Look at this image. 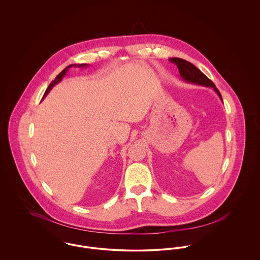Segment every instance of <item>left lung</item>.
Instances as JSON below:
<instances>
[{
    "label": "left lung",
    "mask_w": 260,
    "mask_h": 260,
    "mask_svg": "<svg viewBox=\"0 0 260 260\" xmlns=\"http://www.w3.org/2000/svg\"><path fill=\"white\" fill-rule=\"evenodd\" d=\"M169 61L174 63L177 66L181 78L185 82L213 88V90L217 93V95L219 96V98L222 101L221 94L218 91V89L216 88V86L214 85V83L209 78H207L205 75L203 74L197 67H195L190 62L183 60V59H180V58H171V59H169Z\"/></svg>",
    "instance_id": "obj_1"
}]
</instances>
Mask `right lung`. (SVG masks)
<instances>
[{
    "label": "right lung",
    "mask_w": 260,
    "mask_h": 260,
    "mask_svg": "<svg viewBox=\"0 0 260 260\" xmlns=\"http://www.w3.org/2000/svg\"><path fill=\"white\" fill-rule=\"evenodd\" d=\"M88 66V64H73V65H69V66H67L60 74L58 75L56 78H55V80L54 81H52L51 82V84L48 86V88H47V90H46V92H45V94H44V96H43V99L48 95V93L52 90V88L57 84V83H59L61 80H62V78L66 75V73L68 72V70L70 69V68H72V67H80V68H83V67H87Z\"/></svg>",
    "instance_id": "obj_1"
}]
</instances>
